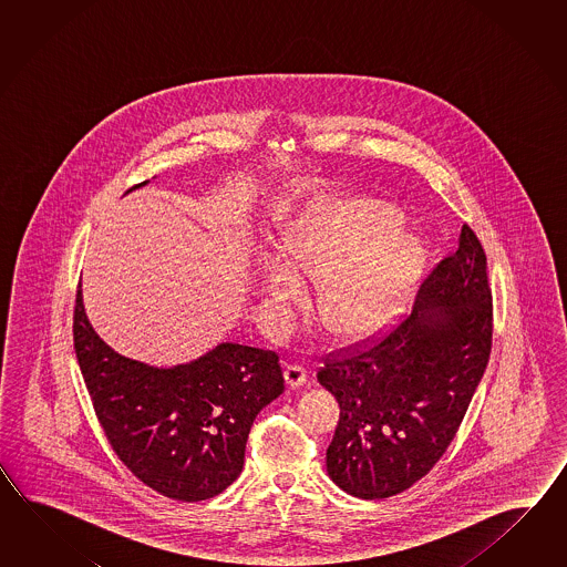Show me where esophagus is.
<instances>
[{
	"mask_svg": "<svg viewBox=\"0 0 567 567\" xmlns=\"http://www.w3.org/2000/svg\"><path fill=\"white\" fill-rule=\"evenodd\" d=\"M284 379H286V385L289 389H298V386L303 385L308 381V373L298 364H289V367H286V371H284Z\"/></svg>",
	"mask_w": 567,
	"mask_h": 567,
	"instance_id": "esophagus-1",
	"label": "esophagus"
}]
</instances>
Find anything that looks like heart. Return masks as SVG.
I'll return each mask as SVG.
<instances>
[{"label": "heart", "mask_w": 567, "mask_h": 567, "mask_svg": "<svg viewBox=\"0 0 567 567\" xmlns=\"http://www.w3.org/2000/svg\"><path fill=\"white\" fill-rule=\"evenodd\" d=\"M284 261L266 257L259 296L281 318L306 300L303 284L322 286L318 320L337 338L369 337L398 320L425 266V249L403 233L395 208L371 198L324 206L289 230Z\"/></svg>", "instance_id": "heart-1"}]
</instances>
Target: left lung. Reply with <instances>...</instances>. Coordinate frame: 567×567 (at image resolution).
Segmentation results:
<instances>
[{
	"label": "left lung",
	"mask_w": 567,
	"mask_h": 567,
	"mask_svg": "<svg viewBox=\"0 0 567 567\" xmlns=\"http://www.w3.org/2000/svg\"><path fill=\"white\" fill-rule=\"evenodd\" d=\"M491 300L486 255L464 225L410 318L318 371L340 405L326 471L344 493L367 501L403 493L444 456L488 362Z\"/></svg>",
	"instance_id": "8db88e82"
}]
</instances>
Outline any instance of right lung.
Instances as JSON below:
<instances>
[{"label":"right lung","mask_w":567,"mask_h":567,"mask_svg":"<svg viewBox=\"0 0 567 567\" xmlns=\"http://www.w3.org/2000/svg\"><path fill=\"white\" fill-rule=\"evenodd\" d=\"M73 334L99 423L140 481L182 503L213 498L237 481L257 413L284 393L274 350L220 342L174 367L135 361L96 334L83 289Z\"/></svg>","instance_id":"obj_1"}]
</instances>
